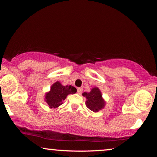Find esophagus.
Here are the masks:
<instances>
[{
	"label": "esophagus",
	"instance_id": "esophagus-1",
	"mask_svg": "<svg viewBox=\"0 0 157 157\" xmlns=\"http://www.w3.org/2000/svg\"><path fill=\"white\" fill-rule=\"evenodd\" d=\"M77 91H78V94H81V93L82 92V88H78V89H77Z\"/></svg>",
	"mask_w": 157,
	"mask_h": 157
}]
</instances>
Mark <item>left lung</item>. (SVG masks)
Masks as SVG:
<instances>
[{
	"mask_svg": "<svg viewBox=\"0 0 157 157\" xmlns=\"http://www.w3.org/2000/svg\"><path fill=\"white\" fill-rule=\"evenodd\" d=\"M82 95L87 99L86 101V107L90 110L94 112H98V111L104 108L105 101L102 99L100 91L97 87L92 89L91 92H84Z\"/></svg>",
	"mask_w": 157,
	"mask_h": 157,
	"instance_id": "8db88e82",
	"label": "left lung"
}]
</instances>
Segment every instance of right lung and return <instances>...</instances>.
<instances>
[{"instance_id": "add662e5", "label": "right lung", "mask_w": 157, "mask_h": 157, "mask_svg": "<svg viewBox=\"0 0 157 157\" xmlns=\"http://www.w3.org/2000/svg\"><path fill=\"white\" fill-rule=\"evenodd\" d=\"M77 89L72 86H63L59 82H55L46 95V102L50 108H57L62 104L68 94L76 93Z\"/></svg>"}]
</instances>
